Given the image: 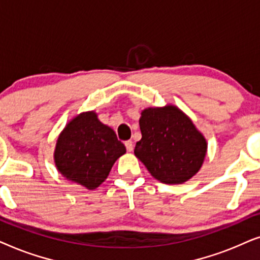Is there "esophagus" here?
I'll return each mask as SVG.
<instances>
[{
  "instance_id": "1",
  "label": "esophagus",
  "mask_w": 260,
  "mask_h": 260,
  "mask_svg": "<svg viewBox=\"0 0 260 260\" xmlns=\"http://www.w3.org/2000/svg\"><path fill=\"white\" fill-rule=\"evenodd\" d=\"M124 146H126L128 152H132V151H133V147H134V146H133V141H132V140L124 141Z\"/></svg>"
}]
</instances>
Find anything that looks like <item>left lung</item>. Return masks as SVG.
<instances>
[{
    "instance_id": "obj_1",
    "label": "left lung",
    "mask_w": 260,
    "mask_h": 260,
    "mask_svg": "<svg viewBox=\"0 0 260 260\" xmlns=\"http://www.w3.org/2000/svg\"><path fill=\"white\" fill-rule=\"evenodd\" d=\"M141 139L134 154L165 184H181L196 175L207 152L205 137L177 107L147 108L139 120Z\"/></svg>"
}]
</instances>
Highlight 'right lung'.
<instances>
[{
  "mask_svg": "<svg viewBox=\"0 0 260 260\" xmlns=\"http://www.w3.org/2000/svg\"><path fill=\"white\" fill-rule=\"evenodd\" d=\"M126 153L112 128L94 112L79 114L68 123L57 141L54 161L69 181L95 189L108 177L116 159Z\"/></svg>",
  "mask_w": 260,
  "mask_h": 260,
  "instance_id": "right-lung-1",
  "label": "right lung"
}]
</instances>
